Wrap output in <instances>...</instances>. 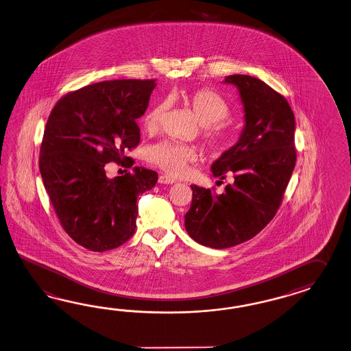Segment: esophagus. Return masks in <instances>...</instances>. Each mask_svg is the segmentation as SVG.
Returning <instances> with one entry per match:
<instances>
[{
	"label": "esophagus",
	"instance_id": "esophagus-1",
	"mask_svg": "<svg viewBox=\"0 0 351 351\" xmlns=\"http://www.w3.org/2000/svg\"><path fill=\"white\" fill-rule=\"evenodd\" d=\"M159 183H162V184H173V183H176V180L171 177V176H167V174H162L160 177H159Z\"/></svg>",
	"mask_w": 351,
	"mask_h": 351
}]
</instances>
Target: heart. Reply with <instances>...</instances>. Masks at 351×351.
<instances>
[{"label": "heart", "instance_id": "1", "mask_svg": "<svg viewBox=\"0 0 351 351\" xmlns=\"http://www.w3.org/2000/svg\"><path fill=\"white\" fill-rule=\"evenodd\" d=\"M180 99L205 128V141L211 152L221 153L233 145V135L221 126H213L229 117V107L216 93L208 89L182 91ZM167 104L156 103L146 112L144 126L153 132L162 123ZM149 160L171 176L184 174L189 164L196 162L197 150L189 145L164 140L153 145L147 153Z\"/></svg>", "mask_w": 351, "mask_h": 351}]
</instances>
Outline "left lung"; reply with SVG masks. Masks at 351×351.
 Instances as JSON below:
<instances>
[{
  "label": "left lung",
  "mask_w": 351,
  "mask_h": 351,
  "mask_svg": "<svg viewBox=\"0 0 351 351\" xmlns=\"http://www.w3.org/2000/svg\"><path fill=\"white\" fill-rule=\"evenodd\" d=\"M239 93L244 126L237 144L211 165L215 177L234 182L217 195L192 184L184 226L192 239L215 250L238 245L270 223L297 162L295 118L287 99L248 75L226 76Z\"/></svg>",
  "instance_id": "1"
}]
</instances>
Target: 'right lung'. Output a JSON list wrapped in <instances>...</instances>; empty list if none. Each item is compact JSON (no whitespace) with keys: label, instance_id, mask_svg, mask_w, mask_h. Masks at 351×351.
Masks as SVG:
<instances>
[{"label":"right lung","instance_id":"add662e5","mask_svg":"<svg viewBox=\"0 0 351 351\" xmlns=\"http://www.w3.org/2000/svg\"><path fill=\"white\" fill-rule=\"evenodd\" d=\"M155 86V80L91 84L58 100L47 121L39 158L43 184L63 229L86 250L109 251L127 242L135 233L138 195L158 182L156 171L141 167L114 178L106 174L107 162L123 164L140 143L136 119Z\"/></svg>","mask_w":351,"mask_h":351}]
</instances>
